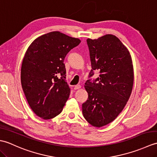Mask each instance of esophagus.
Returning <instances> with one entry per match:
<instances>
[{
	"label": "esophagus",
	"mask_w": 157,
	"mask_h": 157,
	"mask_svg": "<svg viewBox=\"0 0 157 157\" xmlns=\"http://www.w3.org/2000/svg\"><path fill=\"white\" fill-rule=\"evenodd\" d=\"M79 88H81V86L80 85H75L74 86V89L75 90H78V89H79Z\"/></svg>",
	"instance_id": "obj_1"
}]
</instances>
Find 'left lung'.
Returning <instances> with one entry per match:
<instances>
[{"label": "left lung", "instance_id": "left-lung-1", "mask_svg": "<svg viewBox=\"0 0 157 157\" xmlns=\"http://www.w3.org/2000/svg\"><path fill=\"white\" fill-rule=\"evenodd\" d=\"M87 44L92 66L89 78L94 70L100 75L85 83L88 98L82 104V113L90 124L101 128L114 121L124 109L132 91L134 68L129 51L115 36L88 38Z\"/></svg>", "mask_w": 157, "mask_h": 157}]
</instances>
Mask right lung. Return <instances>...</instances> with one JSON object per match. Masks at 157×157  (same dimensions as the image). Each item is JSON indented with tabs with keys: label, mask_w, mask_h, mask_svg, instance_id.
<instances>
[{
	"label": "right lung",
	"mask_w": 157,
	"mask_h": 157,
	"mask_svg": "<svg viewBox=\"0 0 157 157\" xmlns=\"http://www.w3.org/2000/svg\"><path fill=\"white\" fill-rule=\"evenodd\" d=\"M80 42L78 38L52 32L36 38L25 52L21 86L29 106L40 117L50 119L61 113L70 94L64 59Z\"/></svg>",
	"instance_id": "add662e5"
}]
</instances>
